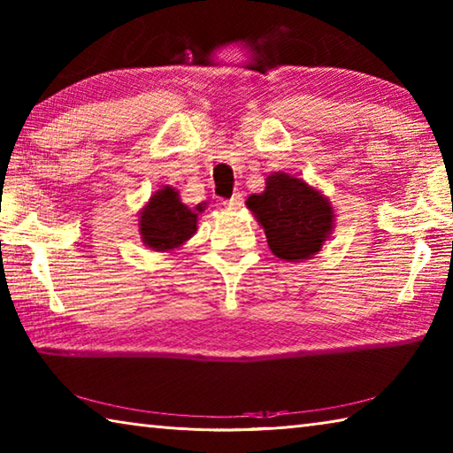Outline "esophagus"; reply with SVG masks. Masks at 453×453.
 Returning a JSON list of instances; mask_svg holds the SVG:
<instances>
[{"label":"esophagus","instance_id":"obj_1","mask_svg":"<svg viewBox=\"0 0 453 453\" xmlns=\"http://www.w3.org/2000/svg\"><path fill=\"white\" fill-rule=\"evenodd\" d=\"M223 204L225 207L228 209V211H238L244 204V197H242V193H234L233 197L230 199H226V201H223Z\"/></svg>","mask_w":453,"mask_h":453}]
</instances>
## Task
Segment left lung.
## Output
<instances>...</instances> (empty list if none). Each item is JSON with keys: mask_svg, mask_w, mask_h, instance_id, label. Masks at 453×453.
I'll list each match as a JSON object with an SVG mask.
<instances>
[{"mask_svg": "<svg viewBox=\"0 0 453 453\" xmlns=\"http://www.w3.org/2000/svg\"><path fill=\"white\" fill-rule=\"evenodd\" d=\"M252 211L268 238L270 250L288 262H302L321 250L333 228V207L327 197L288 173H272L266 189L250 195Z\"/></svg>", "mask_w": 453, "mask_h": 453, "instance_id": "obj_1", "label": "left lung"}]
</instances>
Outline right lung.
<instances>
[{
	"label": "right lung",
	"instance_id": "1",
	"mask_svg": "<svg viewBox=\"0 0 453 453\" xmlns=\"http://www.w3.org/2000/svg\"><path fill=\"white\" fill-rule=\"evenodd\" d=\"M203 203L189 209L179 199V191L165 185L151 195L150 203L140 212L142 241L156 252H172L179 249L197 230V217Z\"/></svg>",
	"mask_w": 453,
	"mask_h": 453
}]
</instances>
